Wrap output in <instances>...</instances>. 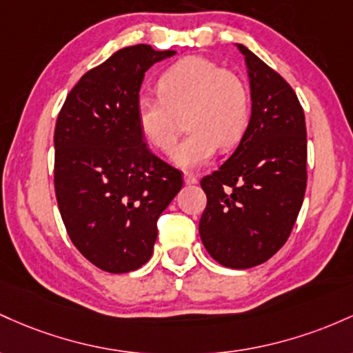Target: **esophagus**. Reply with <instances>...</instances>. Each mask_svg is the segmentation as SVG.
Masks as SVG:
<instances>
[{
    "instance_id": "obj_1",
    "label": "esophagus",
    "mask_w": 353,
    "mask_h": 353,
    "mask_svg": "<svg viewBox=\"0 0 353 353\" xmlns=\"http://www.w3.org/2000/svg\"><path fill=\"white\" fill-rule=\"evenodd\" d=\"M183 180H185V183H187V185H195L198 181V178L195 175H192V173H185Z\"/></svg>"
}]
</instances>
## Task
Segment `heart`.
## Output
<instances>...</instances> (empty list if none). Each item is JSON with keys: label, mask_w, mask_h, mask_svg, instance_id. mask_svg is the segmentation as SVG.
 Masks as SVG:
<instances>
[{"label": "heart", "mask_w": 353, "mask_h": 353, "mask_svg": "<svg viewBox=\"0 0 353 353\" xmlns=\"http://www.w3.org/2000/svg\"><path fill=\"white\" fill-rule=\"evenodd\" d=\"M160 97L137 101L140 132L153 146L170 152L178 137V118L187 112L185 138L172 152L180 168H198L212 160L219 145L230 148L250 120V94L245 81L215 61L188 57L170 66L158 80Z\"/></svg>", "instance_id": "obj_1"}]
</instances>
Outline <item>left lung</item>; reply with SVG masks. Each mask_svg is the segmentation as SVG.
<instances>
[{
    "instance_id": "1",
    "label": "left lung",
    "mask_w": 353,
    "mask_h": 353,
    "mask_svg": "<svg viewBox=\"0 0 353 353\" xmlns=\"http://www.w3.org/2000/svg\"><path fill=\"white\" fill-rule=\"evenodd\" d=\"M252 114L232 157L201 180L203 247L220 265L252 268L290 236L307 188V128L292 86L247 46Z\"/></svg>"
}]
</instances>
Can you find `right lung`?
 <instances>
[{
    "label": "right lung",
    "instance_id": "add662e5",
    "mask_svg": "<svg viewBox=\"0 0 353 353\" xmlns=\"http://www.w3.org/2000/svg\"><path fill=\"white\" fill-rule=\"evenodd\" d=\"M176 54L118 50L81 77L54 128V192L71 241L91 263L126 273L150 260L157 220L181 190L178 170L153 155L137 121L145 73Z\"/></svg>",
    "mask_w": 353,
    "mask_h": 353
}]
</instances>
